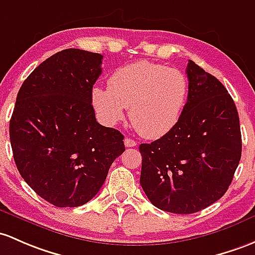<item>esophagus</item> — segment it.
I'll return each mask as SVG.
<instances>
[{
    "label": "esophagus",
    "instance_id": "1",
    "mask_svg": "<svg viewBox=\"0 0 255 255\" xmlns=\"http://www.w3.org/2000/svg\"><path fill=\"white\" fill-rule=\"evenodd\" d=\"M124 143H125V146H127V147H136V146H137V142H136L135 139L128 138V137L124 139Z\"/></svg>",
    "mask_w": 255,
    "mask_h": 255
}]
</instances>
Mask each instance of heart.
I'll list each match as a JSON object with an SVG mask.
<instances>
[{"label":"heart","mask_w":255,"mask_h":255,"mask_svg":"<svg viewBox=\"0 0 255 255\" xmlns=\"http://www.w3.org/2000/svg\"><path fill=\"white\" fill-rule=\"evenodd\" d=\"M188 95V80L181 70L148 61L118 68L108 89H92V105L107 125L124 119L130 107L131 124L146 138L166 135L179 122Z\"/></svg>","instance_id":"heart-1"}]
</instances>
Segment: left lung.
<instances>
[{
    "mask_svg": "<svg viewBox=\"0 0 255 255\" xmlns=\"http://www.w3.org/2000/svg\"><path fill=\"white\" fill-rule=\"evenodd\" d=\"M187 102L163 137L142 143L139 183L150 203L175 214L201 212L225 194L242 153L240 118L223 84L188 61Z\"/></svg>",
    "mask_w": 255,
    "mask_h": 255,
    "instance_id": "left-lung-1",
    "label": "left lung"
}]
</instances>
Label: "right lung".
I'll return each instance as SVG.
<instances>
[{"instance_id": "obj_1", "label": "right lung", "mask_w": 255, "mask_h": 255, "mask_svg": "<svg viewBox=\"0 0 255 255\" xmlns=\"http://www.w3.org/2000/svg\"><path fill=\"white\" fill-rule=\"evenodd\" d=\"M102 58L63 50L35 68L18 92L9 122L15 165L24 181L56 207L91 201L125 150L119 131L96 122L91 94Z\"/></svg>"}]
</instances>
